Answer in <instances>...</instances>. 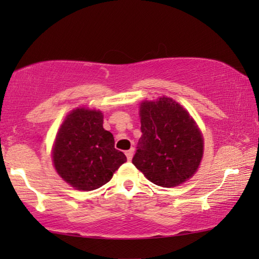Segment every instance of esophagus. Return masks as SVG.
Segmentation results:
<instances>
[{"mask_svg": "<svg viewBox=\"0 0 259 259\" xmlns=\"http://www.w3.org/2000/svg\"><path fill=\"white\" fill-rule=\"evenodd\" d=\"M134 148H131V150L126 151L125 152V155H126V159H128V161H131L133 160V156H134Z\"/></svg>", "mask_w": 259, "mask_h": 259, "instance_id": "1", "label": "esophagus"}]
</instances>
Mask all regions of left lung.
Returning a JSON list of instances; mask_svg holds the SVG:
<instances>
[{
    "label": "left lung",
    "instance_id": "1",
    "mask_svg": "<svg viewBox=\"0 0 259 259\" xmlns=\"http://www.w3.org/2000/svg\"><path fill=\"white\" fill-rule=\"evenodd\" d=\"M140 137L133 159L148 181L162 187L178 186L198 170L203 137L195 121L172 98L140 104Z\"/></svg>",
    "mask_w": 259,
    "mask_h": 259
}]
</instances>
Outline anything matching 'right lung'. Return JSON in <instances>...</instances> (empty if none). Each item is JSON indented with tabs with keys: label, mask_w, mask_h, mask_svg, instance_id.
I'll use <instances>...</instances> for the list:
<instances>
[{
	"label": "right lung",
	"mask_w": 259,
	"mask_h": 259,
	"mask_svg": "<svg viewBox=\"0 0 259 259\" xmlns=\"http://www.w3.org/2000/svg\"><path fill=\"white\" fill-rule=\"evenodd\" d=\"M103 113L80 107L68 114L52 148L56 171L80 191H94L111 181L126 161L114 147V137L103 128Z\"/></svg>",
	"instance_id": "1"
}]
</instances>
